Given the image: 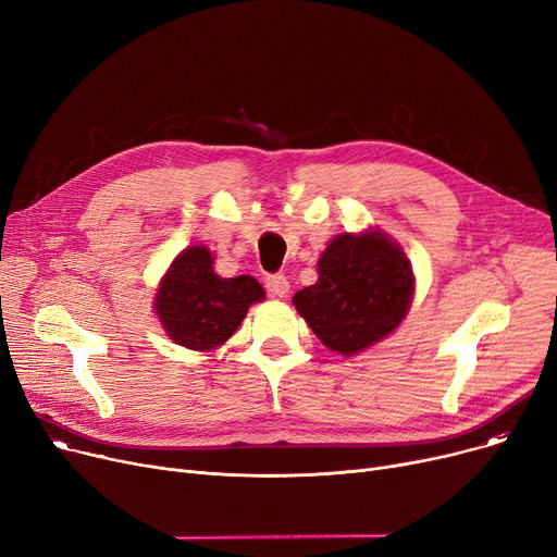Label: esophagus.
Instances as JSON below:
<instances>
[{
    "label": "esophagus",
    "instance_id": "34e87169",
    "mask_svg": "<svg viewBox=\"0 0 557 557\" xmlns=\"http://www.w3.org/2000/svg\"><path fill=\"white\" fill-rule=\"evenodd\" d=\"M267 288H269V294L273 298H286L290 286H288V280L284 275H269L267 277Z\"/></svg>",
    "mask_w": 557,
    "mask_h": 557
}]
</instances>
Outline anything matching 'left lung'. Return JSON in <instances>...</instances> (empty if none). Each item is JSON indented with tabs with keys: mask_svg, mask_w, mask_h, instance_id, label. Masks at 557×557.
<instances>
[{
	"mask_svg": "<svg viewBox=\"0 0 557 557\" xmlns=\"http://www.w3.org/2000/svg\"><path fill=\"white\" fill-rule=\"evenodd\" d=\"M411 261L388 234H338L318 259V282L294 305L311 332L334 352L352 357L386 338L411 307Z\"/></svg>",
	"mask_w": 557,
	"mask_h": 557,
	"instance_id": "obj_1",
	"label": "left lung"
}]
</instances>
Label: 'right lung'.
<instances>
[{
	"label": "right lung",
	"instance_id": "right-lung-1",
	"mask_svg": "<svg viewBox=\"0 0 557 557\" xmlns=\"http://www.w3.org/2000/svg\"><path fill=\"white\" fill-rule=\"evenodd\" d=\"M212 263L210 248H185L171 261L153 302L166 336L196 352L223 345L239 330L248 307L267 298L255 277H219Z\"/></svg>",
	"mask_w": 557,
	"mask_h": 557
}]
</instances>
